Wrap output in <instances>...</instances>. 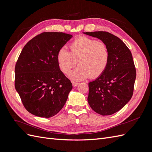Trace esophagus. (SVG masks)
Wrapping results in <instances>:
<instances>
[{"instance_id": "1", "label": "esophagus", "mask_w": 152, "mask_h": 152, "mask_svg": "<svg viewBox=\"0 0 152 152\" xmlns=\"http://www.w3.org/2000/svg\"><path fill=\"white\" fill-rule=\"evenodd\" d=\"M72 86L74 87H76L79 84V83L78 82H72Z\"/></svg>"}]
</instances>
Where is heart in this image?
Returning a JSON list of instances; mask_svg holds the SVG:
<instances>
[{"instance_id":"heart-1","label":"heart","mask_w":152,"mask_h":152,"mask_svg":"<svg viewBox=\"0 0 152 152\" xmlns=\"http://www.w3.org/2000/svg\"><path fill=\"white\" fill-rule=\"evenodd\" d=\"M69 51L61 49L57 59L61 71L69 74L78 61V66L70 74V78L82 80L96 78L104 72L108 64L110 52L104 42L80 37L69 45Z\"/></svg>"}]
</instances>
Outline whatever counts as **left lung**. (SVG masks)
Returning a JSON list of instances; mask_svg holds the SVG:
<instances>
[{"label":"left lung","instance_id":"obj_1","mask_svg":"<svg viewBox=\"0 0 152 152\" xmlns=\"http://www.w3.org/2000/svg\"><path fill=\"white\" fill-rule=\"evenodd\" d=\"M107 45V67L98 78L89 83L88 101L97 114L109 115L118 112L133 94L137 72L130 50L120 38L108 32H86Z\"/></svg>","mask_w":152,"mask_h":152}]
</instances>
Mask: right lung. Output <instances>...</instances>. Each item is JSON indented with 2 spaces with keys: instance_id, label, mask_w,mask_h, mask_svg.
Here are the masks:
<instances>
[{
  "instance_id": "right-lung-1",
  "label": "right lung",
  "mask_w": 152,
  "mask_h": 152,
  "mask_svg": "<svg viewBox=\"0 0 152 152\" xmlns=\"http://www.w3.org/2000/svg\"><path fill=\"white\" fill-rule=\"evenodd\" d=\"M72 37L63 33L44 32L23 48L15 66V88L31 114L51 118L66 103L72 84L60 70L57 56Z\"/></svg>"
}]
</instances>
